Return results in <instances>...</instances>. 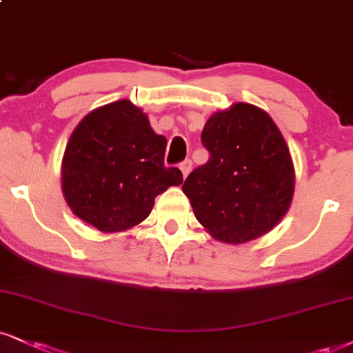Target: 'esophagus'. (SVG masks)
Returning a JSON list of instances; mask_svg holds the SVG:
<instances>
[{"mask_svg":"<svg viewBox=\"0 0 353 353\" xmlns=\"http://www.w3.org/2000/svg\"><path fill=\"white\" fill-rule=\"evenodd\" d=\"M191 168H193V162H191L190 159H186L180 163V170H181V173H183V176L188 175V173L191 172Z\"/></svg>","mask_w":353,"mask_h":353,"instance_id":"1","label":"esophagus"}]
</instances>
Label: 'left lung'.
<instances>
[{
	"label": "left lung",
	"mask_w": 353,
	"mask_h": 353,
	"mask_svg": "<svg viewBox=\"0 0 353 353\" xmlns=\"http://www.w3.org/2000/svg\"><path fill=\"white\" fill-rule=\"evenodd\" d=\"M201 142L210 160L183 183L199 223L228 243L275 228L293 198L294 170L272 117L252 104H232L208 119Z\"/></svg>",
	"instance_id": "1"
}]
</instances>
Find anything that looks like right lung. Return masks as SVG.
I'll return each instance as SVG.
<instances>
[{"label": "right lung", "mask_w": 353, "mask_h": 353, "mask_svg": "<svg viewBox=\"0 0 353 353\" xmlns=\"http://www.w3.org/2000/svg\"><path fill=\"white\" fill-rule=\"evenodd\" d=\"M167 139L154 132L128 99L98 108L73 130L62 162V190L72 211L101 232L134 228L155 196L183 175L165 167Z\"/></svg>", "instance_id": "add662e5"}]
</instances>
